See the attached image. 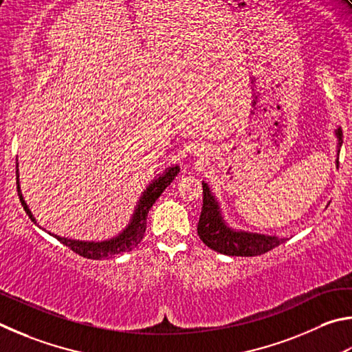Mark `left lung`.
Returning <instances> with one entry per match:
<instances>
[{"label":"left lung","mask_w":352,"mask_h":352,"mask_svg":"<svg viewBox=\"0 0 352 352\" xmlns=\"http://www.w3.org/2000/svg\"><path fill=\"white\" fill-rule=\"evenodd\" d=\"M336 134L338 139V148H340L343 144L342 129H337ZM198 235L207 248L230 256L263 255L285 243V238L281 239L276 236L256 235V233L233 232L229 229L221 218L218 202L214 201L206 182H202V208L198 223Z\"/></svg>","instance_id":"1"}]
</instances>
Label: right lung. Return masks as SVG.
Listing matches in <instances>:
<instances>
[{"instance_id":"1","label":"right lung","mask_w":352,"mask_h":352,"mask_svg":"<svg viewBox=\"0 0 352 352\" xmlns=\"http://www.w3.org/2000/svg\"><path fill=\"white\" fill-rule=\"evenodd\" d=\"M15 173H16V192H18V196H20L21 206L24 208V212L29 214L30 221H34L35 223V218L32 217V213H30L28 204L24 202L21 196L20 184H18V168ZM177 173H179V166H171V168L166 170L164 175H160L157 179L146 188V192L140 198L138 208H135L131 224L126 227V230H123L122 235H119L114 239H109V241H103V243H83V241H74V239L52 235V233H49V235L57 238L61 244L67 245V248H69L72 252H76V254H78L80 256L89 258V260H104V258L119 255L122 252L133 250L135 245L142 241V238H144V233L146 230L148 212H150V208L153 207V204L156 202L159 196L162 195L164 190L168 187L173 182V179L177 176Z\"/></svg>"}]
</instances>
